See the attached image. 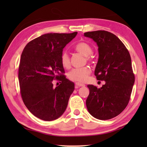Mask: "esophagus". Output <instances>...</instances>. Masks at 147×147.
<instances>
[{
  "label": "esophagus",
  "mask_w": 147,
  "mask_h": 147,
  "mask_svg": "<svg viewBox=\"0 0 147 147\" xmlns=\"http://www.w3.org/2000/svg\"><path fill=\"white\" fill-rule=\"evenodd\" d=\"M85 85H84V84H82V83H75V87L76 88H79L80 86H85Z\"/></svg>",
  "instance_id": "obj_1"
}]
</instances>
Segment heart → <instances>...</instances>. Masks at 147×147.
<instances>
[{
  "label": "heart",
  "mask_w": 147,
  "mask_h": 147,
  "mask_svg": "<svg viewBox=\"0 0 147 147\" xmlns=\"http://www.w3.org/2000/svg\"><path fill=\"white\" fill-rule=\"evenodd\" d=\"M74 49L78 52L86 56V61H90V55L92 54L93 49L88 43L86 42H80L74 45ZM61 63L62 67L65 69H69L71 67V60L69 55L64 51L61 55ZM91 73V69L88 66H85L80 68H74L68 73V78L73 82L78 83H84L88 80Z\"/></svg>",
  "instance_id": "heart-1"
}]
</instances>
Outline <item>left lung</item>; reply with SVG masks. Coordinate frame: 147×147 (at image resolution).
<instances>
[{
  "instance_id": "left-lung-1",
  "label": "left lung",
  "mask_w": 147,
  "mask_h": 147,
  "mask_svg": "<svg viewBox=\"0 0 147 147\" xmlns=\"http://www.w3.org/2000/svg\"><path fill=\"white\" fill-rule=\"evenodd\" d=\"M84 35L92 38L98 47L99 57L95 75L105 81L101 88L88 85L87 109L92 116L107 120L117 116L129 101L135 74L128 50L114 34L104 30L88 32Z\"/></svg>"
}]
</instances>
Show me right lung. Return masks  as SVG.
Returning <instances> with one entry per match:
<instances>
[{
  "label": "right lung",
  "mask_w": 147,
  "mask_h": 147,
  "mask_svg": "<svg viewBox=\"0 0 147 147\" xmlns=\"http://www.w3.org/2000/svg\"><path fill=\"white\" fill-rule=\"evenodd\" d=\"M77 33L45 34L28 43L22 52L18 71L21 98L40 119L55 120L67 107L74 84L64 75L60 58L64 47ZM55 79L60 82L55 88Z\"/></svg>",
  "instance_id": "right-lung-1"
}]
</instances>
